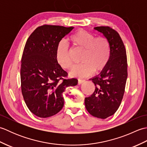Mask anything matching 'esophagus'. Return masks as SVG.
Instances as JSON below:
<instances>
[{
  "label": "esophagus",
  "mask_w": 147,
  "mask_h": 147,
  "mask_svg": "<svg viewBox=\"0 0 147 147\" xmlns=\"http://www.w3.org/2000/svg\"><path fill=\"white\" fill-rule=\"evenodd\" d=\"M85 82V80H82V79L78 80V85H80V84H82Z\"/></svg>",
  "instance_id": "1"
}]
</instances>
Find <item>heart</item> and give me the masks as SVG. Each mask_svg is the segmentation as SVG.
I'll return each instance as SVG.
<instances>
[{
  "mask_svg": "<svg viewBox=\"0 0 147 147\" xmlns=\"http://www.w3.org/2000/svg\"><path fill=\"white\" fill-rule=\"evenodd\" d=\"M69 42L73 47L82 50V64L74 66L70 75L76 77H86L94 72L104 69L108 64L111 56V46L109 40L104 36H95L84 30H79L69 37ZM58 64L64 69H69L73 65L67 45L64 42L59 43L55 53Z\"/></svg>",
  "mask_w": 147,
  "mask_h": 147,
  "instance_id": "heart-1",
  "label": "heart"
}]
</instances>
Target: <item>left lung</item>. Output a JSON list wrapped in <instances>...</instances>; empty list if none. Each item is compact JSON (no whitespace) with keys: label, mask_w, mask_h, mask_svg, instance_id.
Masks as SVG:
<instances>
[{"label":"left lung","mask_w":147,"mask_h":147,"mask_svg":"<svg viewBox=\"0 0 147 147\" xmlns=\"http://www.w3.org/2000/svg\"><path fill=\"white\" fill-rule=\"evenodd\" d=\"M94 29L109 40L111 56L101 73L90 80L96 87L93 94L85 98V104L93 116L106 119L117 111L123 98L127 77L126 51L116 31L109 26H97Z\"/></svg>","instance_id":"1"}]
</instances>
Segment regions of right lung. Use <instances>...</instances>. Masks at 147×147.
<instances>
[{"mask_svg":"<svg viewBox=\"0 0 147 147\" xmlns=\"http://www.w3.org/2000/svg\"><path fill=\"white\" fill-rule=\"evenodd\" d=\"M73 28L45 24L34 30L26 42L21 59V92L28 108L36 116L57 114L64 106L62 93L78 84L76 78H65L67 72L55 59L59 42Z\"/></svg>","mask_w":147,"mask_h":147,"instance_id":"1","label":"right lung"}]
</instances>
